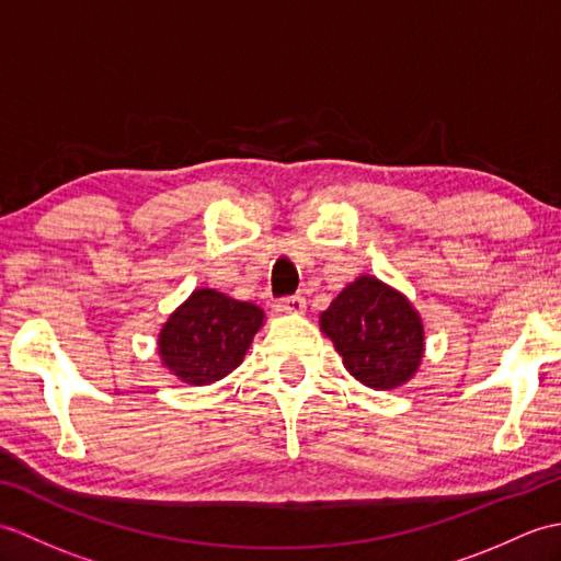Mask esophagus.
Returning a JSON list of instances; mask_svg holds the SVG:
<instances>
[{"mask_svg":"<svg viewBox=\"0 0 561 561\" xmlns=\"http://www.w3.org/2000/svg\"><path fill=\"white\" fill-rule=\"evenodd\" d=\"M274 308H277L279 313H304V308H306V299H304L301 294L284 296V299H279L277 304H274Z\"/></svg>","mask_w":561,"mask_h":561,"instance_id":"1","label":"esophagus"}]
</instances>
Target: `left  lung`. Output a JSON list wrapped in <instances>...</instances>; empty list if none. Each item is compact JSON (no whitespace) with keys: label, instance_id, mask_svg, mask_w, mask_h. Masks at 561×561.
<instances>
[{"label":"left lung","instance_id":"left-lung-1","mask_svg":"<svg viewBox=\"0 0 561 561\" xmlns=\"http://www.w3.org/2000/svg\"><path fill=\"white\" fill-rule=\"evenodd\" d=\"M320 328L335 342L347 371L376 390L412 378L424 352L422 320L404 296L374 277H359L342 289Z\"/></svg>","mask_w":561,"mask_h":561}]
</instances>
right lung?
I'll list each match as a JSON object with an SVG mask.
<instances>
[{
  "label": "right lung",
  "mask_w": 561,
  "mask_h": 561,
  "mask_svg": "<svg viewBox=\"0 0 561 561\" xmlns=\"http://www.w3.org/2000/svg\"><path fill=\"white\" fill-rule=\"evenodd\" d=\"M265 313L214 289H197L163 325L159 354L190 386H207L243 362Z\"/></svg>",
  "instance_id": "add662e5"
}]
</instances>
